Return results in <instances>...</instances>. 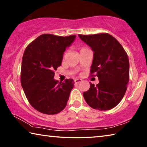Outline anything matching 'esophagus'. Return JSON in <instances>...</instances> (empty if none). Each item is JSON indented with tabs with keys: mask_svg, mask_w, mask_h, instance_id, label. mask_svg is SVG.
<instances>
[{
	"mask_svg": "<svg viewBox=\"0 0 147 147\" xmlns=\"http://www.w3.org/2000/svg\"><path fill=\"white\" fill-rule=\"evenodd\" d=\"M82 81V80L80 79V78H76L74 80V82H75V84H78L80 82H81Z\"/></svg>",
	"mask_w": 147,
	"mask_h": 147,
	"instance_id": "1",
	"label": "esophagus"
}]
</instances>
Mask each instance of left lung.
Segmentation results:
<instances>
[{
  "mask_svg": "<svg viewBox=\"0 0 147 147\" xmlns=\"http://www.w3.org/2000/svg\"><path fill=\"white\" fill-rule=\"evenodd\" d=\"M79 38L93 52L91 74L97 76L99 83L84 93L88 105L98 110L115 107L123 98L129 81L128 57L120 43L108 34L80 35Z\"/></svg>",
  "mask_w": 147,
  "mask_h": 147,
  "instance_id": "left-lung-1",
  "label": "left lung"
}]
</instances>
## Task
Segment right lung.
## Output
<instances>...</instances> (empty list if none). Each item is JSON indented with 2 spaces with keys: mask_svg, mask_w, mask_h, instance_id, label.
Here are the masks:
<instances>
[{
  "mask_svg": "<svg viewBox=\"0 0 147 147\" xmlns=\"http://www.w3.org/2000/svg\"><path fill=\"white\" fill-rule=\"evenodd\" d=\"M76 37L43 34L24 51L21 86L30 104L39 112L54 115L65 108L74 82L66 79L59 83L54 78V71L61 65L64 52Z\"/></svg>",
  "mask_w": 147,
  "mask_h": 147,
  "instance_id": "obj_1",
  "label": "right lung"
}]
</instances>
